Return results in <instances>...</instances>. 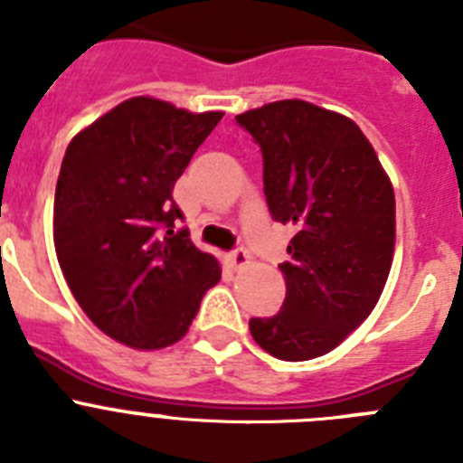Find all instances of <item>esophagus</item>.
<instances>
[{
    "label": "esophagus",
    "mask_w": 463,
    "mask_h": 463,
    "mask_svg": "<svg viewBox=\"0 0 463 463\" xmlns=\"http://www.w3.org/2000/svg\"><path fill=\"white\" fill-rule=\"evenodd\" d=\"M229 264L239 271V269L248 267L250 264V255H248V250H243V248H236V250L229 252Z\"/></svg>",
    "instance_id": "1"
}]
</instances>
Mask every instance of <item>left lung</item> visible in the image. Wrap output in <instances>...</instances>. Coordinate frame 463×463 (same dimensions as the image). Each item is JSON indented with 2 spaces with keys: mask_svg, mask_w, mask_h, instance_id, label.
<instances>
[{
  "mask_svg": "<svg viewBox=\"0 0 463 463\" xmlns=\"http://www.w3.org/2000/svg\"><path fill=\"white\" fill-rule=\"evenodd\" d=\"M236 122L260 143L271 218L297 229L280 264L282 308L252 317L250 334L285 362L322 357L383 294L394 257V190L369 138L341 113L282 99Z\"/></svg>",
  "mask_w": 463,
  "mask_h": 463,
  "instance_id": "left-lung-1",
  "label": "left lung"
}]
</instances>
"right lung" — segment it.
<instances>
[{"mask_svg":"<svg viewBox=\"0 0 463 463\" xmlns=\"http://www.w3.org/2000/svg\"><path fill=\"white\" fill-rule=\"evenodd\" d=\"M222 120L134 97L69 143L55 187L52 239L73 298L106 336L138 350L181 341L218 260L178 229L174 185Z\"/></svg>","mask_w":463,"mask_h":463,"instance_id":"1","label":"right lung"}]
</instances>
